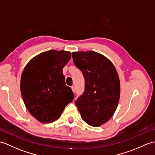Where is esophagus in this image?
<instances>
[{
  "label": "esophagus",
  "mask_w": 155,
  "mask_h": 155,
  "mask_svg": "<svg viewBox=\"0 0 155 155\" xmlns=\"http://www.w3.org/2000/svg\"><path fill=\"white\" fill-rule=\"evenodd\" d=\"M71 88H72V92H73V93H74V92H75V88H74V86L71 87Z\"/></svg>",
  "instance_id": "obj_1"
}]
</instances>
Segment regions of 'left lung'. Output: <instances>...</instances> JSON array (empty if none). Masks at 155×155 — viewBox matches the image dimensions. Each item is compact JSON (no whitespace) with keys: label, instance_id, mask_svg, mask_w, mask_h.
Listing matches in <instances>:
<instances>
[{"label":"left lung","instance_id":"1","mask_svg":"<svg viewBox=\"0 0 155 155\" xmlns=\"http://www.w3.org/2000/svg\"><path fill=\"white\" fill-rule=\"evenodd\" d=\"M74 65L84 78V91L75 102L81 118L93 127L110 119L120 98V80L110 60L94 51L73 52Z\"/></svg>","mask_w":155,"mask_h":155}]
</instances>
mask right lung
<instances>
[{
    "instance_id": "add662e5",
    "label": "right lung",
    "mask_w": 155,
    "mask_h": 155,
    "mask_svg": "<svg viewBox=\"0 0 155 155\" xmlns=\"http://www.w3.org/2000/svg\"><path fill=\"white\" fill-rule=\"evenodd\" d=\"M71 55L64 51L44 52L32 58L22 72L23 101L29 113L41 123H50L58 119L74 97L62 74Z\"/></svg>"
}]
</instances>
